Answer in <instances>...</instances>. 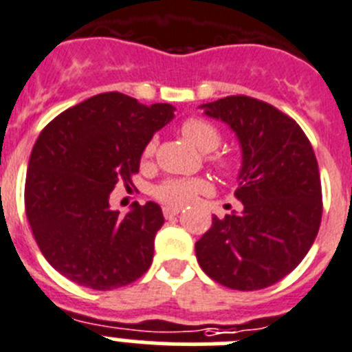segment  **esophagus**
Returning <instances> with one entry per match:
<instances>
[{
	"mask_svg": "<svg viewBox=\"0 0 352 352\" xmlns=\"http://www.w3.org/2000/svg\"><path fill=\"white\" fill-rule=\"evenodd\" d=\"M180 208L179 207H170V205H164L163 207V215L166 219H173L175 215H179Z\"/></svg>",
	"mask_w": 352,
	"mask_h": 352,
	"instance_id": "1",
	"label": "esophagus"
}]
</instances>
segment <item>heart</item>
Here are the masks:
<instances>
[{"label": "heart", "instance_id": "b5f03b06", "mask_svg": "<svg viewBox=\"0 0 352 352\" xmlns=\"http://www.w3.org/2000/svg\"><path fill=\"white\" fill-rule=\"evenodd\" d=\"M180 133H182L186 140L191 142L201 153H212L221 144L219 129L215 128L210 121L204 119V117H189V119H186L182 126H180ZM154 151H156V138H151L145 144L144 153H142L144 161L151 160L154 156ZM212 161L221 170L231 168V161H228L226 157H214ZM204 189L205 182L199 179H170L160 184L154 195L161 201H164V204L186 205L191 201L196 192L204 191Z\"/></svg>", "mask_w": 352, "mask_h": 352}]
</instances>
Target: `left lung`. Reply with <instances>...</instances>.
Returning <instances> with one entry per match:
<instances>
[{
	"label": "left lung",
	"mask_w": 352,
	"mask_h": 352,
	"mask_svg": "<svg viewBox=\"0 0 352 352\" xmlns=\"http://www.w3.org/2000/svg\"><path fill=\"white\" fill-rule=\"evenodd\" d=\"M201 109L239 138L235 196L243 208L212 217L196 259L223 286L263 289L298 267L318 235L322 195L314 148L296 121L256 98L226 96Z\"/></svg>",
	"instance_id": "left-lung-1"
}]
</instances>
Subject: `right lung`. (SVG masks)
Returning a JSON list of instances; mask_svg holds the SVG:
<instances>
[{
    "mask_svg": "<svg viewBox=\"0 0 352 352\" xmlns=\"http://www.w3.org/2000/svg\"><path fill=\"white\" fill-rule=\"evenodd\" d=\"M173 110L103 93L59 113L40 133L24 188L28 221L47 261L78 286L116 289L151 267L164 223L161 207L135 201L121 217L110 208V192L133 184L145 144Z\"/></svg>",
    "mask_w": 352,
    "mask_h": 352,
    "instance_id": "right-lung-1",
    "label": "right lung"
}]
</instances>
